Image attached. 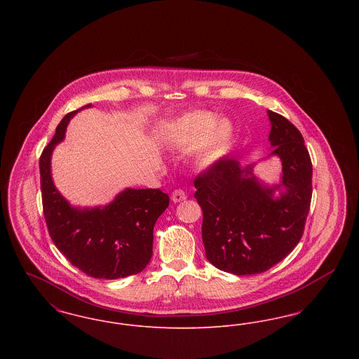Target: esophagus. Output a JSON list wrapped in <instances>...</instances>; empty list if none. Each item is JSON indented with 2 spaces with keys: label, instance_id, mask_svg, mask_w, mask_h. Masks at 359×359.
Listing matches in <instances>:
<instances>
[{
  "label": "esophagus",
  "instance_id": "1",
  "mask_svg": "<svg viewBox=\"0 0 359 359\" xmlns=\"http://www.w3.org/2000/svg\"><path fill=\"white\" fill-rule=\"evenodd\" d=\"M171 199L175 203H179V202L186 201V199H187V195H186V192H184L183 189H175V191L172 192Z\"/></svg>",
  "mask_w": 359,
  "mask_h": 359
}]
</instances>
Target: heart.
<instances>
[{
    "instance_id": "1",
    "label": "heart",
    "mask_w": 359,
    "mask_h": 359,
    "mask_svg": "<svg viewBox=\"0 0 359 359\" xmlns=\"http://www.w3.org/2000/svg\"><path fill=\"white\" fill-rule=\"evenodd\" d=\"M233 128L226 120L215 122V116L196 111L176 121L167 132L168 144L179 148L198 147L196 158L202 165L219 161L231 145Z\"/></svg>"
}]
</instances>
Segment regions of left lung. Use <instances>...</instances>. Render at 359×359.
<instances>
[{
	"label": "left lung",
	"instance_id": "obj_1",
	"mask_svg": "<svg viewBox=\"0 0 359 359\" xmlns=\"http://www.w3.org/2000/svg\"><path fill=\"white\" fill-rule=\"evenodd\" d=\"M268 116L269 156L281 160L278 184L261 183L255 164L242 168L234 158H221L194 180L195 199L203 210L205 257L237 276L262 273L290 255L303 236L312 198L304 138L285 117L271 110Z\"/></svg>",
	"mask_w": 359,
	"mask_h": 359
}]
</instances>
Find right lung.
<instances>
[{"instance_id":"add662e5","label":"right lung","mask_w":359,"mask_h":359,"mask_svg":"<svg viewBox=\"0 0 359 359\" xmlns=\"http://www.w3.org/2000/svg\"><path fill=\"white\" fill-rule=\"evenodd\" d=\"M87 107L91 103L65 116L40 156L43 211L55 246L74 266L94 278L116 280L140 273L149 264L154 223L170 205V196L160 189L125 188L103 207L69 205L53 184L51 156L69 120Z\"/></svg>"}]
</instances>
